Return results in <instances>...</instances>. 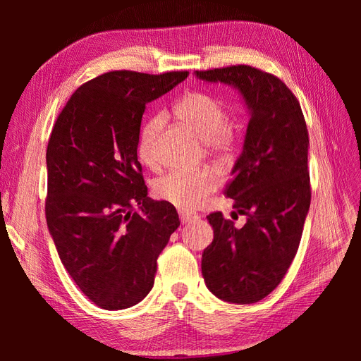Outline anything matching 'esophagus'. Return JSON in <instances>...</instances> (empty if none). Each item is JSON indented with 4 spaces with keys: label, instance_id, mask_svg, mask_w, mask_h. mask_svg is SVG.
<instances>
[{
    "label": "esophagus",
    "instance_id": "34e87169",
    "mask_svg": "<svg viewBox=\"0 0 361 361\" xmlns=\"http://www.w3.org/2000/svg\"><path fill=\"white\" fill-rule=\"evenodd\" d=\"M179 218H180L182 224H190V223H192L195 220H199V216L191 214V212H179Z\"/></svg>",
    "mask_w": 361,
    "mask_h": 361
}]
</instances>
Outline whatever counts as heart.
<instances>
[{
	"instance_id": "b5f03b06",
	"label": "heart",
	"mask_w": 361,
	"mask_h": 361,
	"mask_svg": "<svg viewBox=\"0 0 361 361\" xmlns=\"http://www.w3.org/2000/svg\"><path fill=\"white\" fill-rule=\"evenodd\" d=\"M176 116L203 140L206 146L218 154H231L238 135L227 125L224 105L215 97L192 92L185 94L176 104ZM164 114L150 116L140 129L138 157L146 166L157 162V138L164 125ZM215 174L207 170L182 171L173 170L164 174L154 185V192L162 202L170 203L180 211H194L216 188Z\"/></svg>"
}]
</instances>
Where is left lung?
<instances>
[{
  "mask_svg": "<svg viewBox=\"0 0 361 361\" xmlns=\"http://www.w3.org/2000/svg\"><path fill=\"white\" fill-rule=\"evenodd\" d=\"M194 75L233 87L250 116L226 187L247 223L236 228L221 212L206 216L214 241L203 250L202 274L216 298L253 304L279 286L301 241L310 207L307 126L297 97L274 75L244 64Z\"/></svg>",
  "mask_w": 361,
  "mask_h": 361,
  "instance_id": "1",
  "label": "left lung"
}]
</instances>
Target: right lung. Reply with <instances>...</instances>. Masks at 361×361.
<instances>
[{
    "label": "right lung",
    "mask_w": 361,
    "mask_h": 361,
    "mask_svg": "<svg viewBox=\"0 0 361 361\" xmlns=\"http://www.w3.org/2000/svg\"><path fill=\"white\" fill-rule=\"evenodd\" d=\"M187 76L104 73L71 96L54 125L47 224L63 267L101 309L145 300L180 224L173 204L147 197L137 147L146 105Z\"/></svg>",
    "instance_id": "right-lung-1"
}]
</instances>
